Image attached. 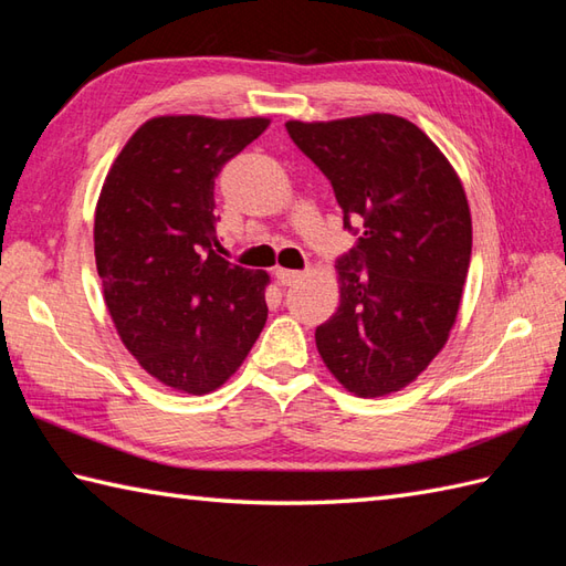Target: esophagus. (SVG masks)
I'll use <instances>...</instances> for the list:
<instances>
[{
    "mask_svg": "<svg viewBox=\"0 0 566 566\" xmlns=\"http://www.w3.org/2000/svg\"><path fill=\"white\" fill-rule=\"evenodd\" d=\"M274 276H276V282H282V284H294V282L302 280V272H298V270H286V268H280V270L274 272Z\"/></svg>",
    "mask_w": 566,
    "mask_h": 566,
    "instance_id": "34e87169",
    "label": "esophagus"
}]
</instances>
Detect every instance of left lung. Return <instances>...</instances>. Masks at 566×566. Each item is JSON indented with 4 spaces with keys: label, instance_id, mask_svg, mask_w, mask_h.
Here are the masks:
<instances>
[{
    "label": "left lung",
    "instance_id": "8db88e82",
    "mask_svg": "<svg viewBox=\"0 0 566 566\" xmlns=\"http://www.w3.org/2000/svg\"><path fill=\"white\" fill-rule=\"evenodd\" d=\"M331 179L343 223H363L335 262L340 306L316 328L331 375L363 399L408 387L450 338L472 258V213L454 167L394 114L286 122Z\"/></svg>",
    "mask_w": 566,
    "mask_h": 566
}]
</instances>
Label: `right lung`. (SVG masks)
<instances>
[{
    "mask_svg": "<svg viewBox=\"0 0 566 566\" xmlns=\"http://www.w3.org/2000/svg\"><path fill=\"white\" fill-rule=\"evenodd\" d=\"M270 118L155 116L118 153L94 211L104 304L165 387L203 396L243 365L268 321L270 274L213 248V179Z\"/></svg>",
    "mask_w": 566,
    "mask_h": 566,
    "instance_id": "add662e5",
    "label": "right lung"
}]
</instances>
